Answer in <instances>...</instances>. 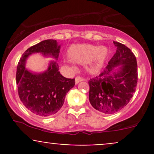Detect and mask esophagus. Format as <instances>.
Instances as JSON below:
<instances>
[{
	"instance_id": "esophagus-1",
	"label": "esophagus",
	"mask_w": 154,
	"mask_h": 154,
	"mask_svg": "<svg viewBox=\"0 0 154 154\" xmlns=\"http://www.w3.org/2000/svg\"><path fill=\"white\" fill-rule=\"evenodd\" d=\"M83 80H85V79L82 78V77H77L75 78V83L76 84H77V83H79V82H81V81H83Z\"/></svg>"
}]
</instances>
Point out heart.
Returning <instances> with one entry per match:
<instances>
[{"instance_id":"heart-1","label":"heart","mask_w":154,"mask_h":154,"mask_svg":"<svg viewBox=\"0 0 154 154\" xmlns=\"http://www.w3.org/2000/svg\"><path fill=\"white\" fill-rule=\"evenodd\" d=\"M109 51L105 47L93 45H72L67 51L69 59L74 62H88L87 70L90 73H98L103 68Z\"/></svg>"}]
</instances>
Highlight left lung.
I'll return each instance as SVG.
<instances>
[{
  "instance_id": "left-lung-1",
  "label": "left lung",
  "mask_w": 154,
  "mask_h": 154,
  "mask_svg": "<svg viewBox=\"0 0 154 154\" xmlns=\"http://www.w3.org/2000/svg\"><path fill=\"white\" fill-rule=\"evenodd\" d=\"M114 44L116 51L109 64L88 82L90 103L95 109L106 114H114L128 105L135 91L138 77L133 53L124 44ZM116 66L119 67L115 68Z\"/></svg>"
}]
</instances>
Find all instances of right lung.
Here are the masks:
<instances>
[{
    "instance_id": "add662e5",
    "label": "right lung",
    "mask_w": 154,
    "mask_h": 154,
    "mask_svg": "<svg viewBox=\"0 0 154 154\" xmlns=\"http://www.w3.org/2000/svg\"><path fill=\"white\" fill-rule=\"evenodd\" d=\"M59 52L56 40H45L25 51L18 63L16 78L19 98L28 110L38 116L45 117L58 112L66 94L75 86V79L63 77L56 61H51L46 71L34 73L25 68L26 60L35 53L57 60Z\"/></svg>"
}]
</instances>
